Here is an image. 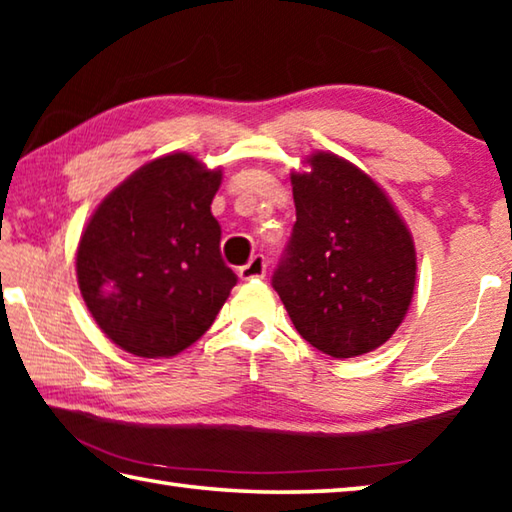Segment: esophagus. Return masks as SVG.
<instances>
[{"label":"esophagus","mask_w":512,"mask_h":512,"mask_svg":"<svg viewBox=\"0 0 512 512\" xmlns=\"http://www.w3.org/2000/svg\"><path fill=\"white\" fill-rule=\"evenodd\" d=\"M266 275V257L264 255H253L246 266L239 268L241 280H259V277Z\"/></svg>","instance_id":"1"}]
</instances>
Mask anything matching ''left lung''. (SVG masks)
Returning a JSON list of instances; mask_svg holds the SVG:
<instances>
[{"mask_svg":"<svg viewBox=\"0 0 512 512\" xmlns=\"http://www.w3.org/2000/svg\"><path fill=\"white\" fill-rule=\"evenodd\" d=\"M291 173L296 223L273 289L298 334L334 359L377 350L406 316L415 287L411 232L368 173L314 153Z\"/></svg>","mask_w":512,"mask_h":512,"instance_id":"left-lung-1","label":"left lung"}]
</instances>
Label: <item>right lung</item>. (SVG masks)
Masks as SVG:
<instances>
[{
	"label": "right lung",
	"mask_w": 512,
	"mask_h": 512,
	"mask_svg": "<svg viewBox=\"0 0 512 512\" xmlns=\"http://www.w3.org/2000/svg\"><path fill=\"white\" fill-rule=\"evenodd\" d=\"M221 169L171 153L103 198L76 250V277L92 318L135 357L183 352L212 327L237 275L221 257L212 216Z\"/></svg>",
	"instance_id": "obj_1"
}]
</instances>
